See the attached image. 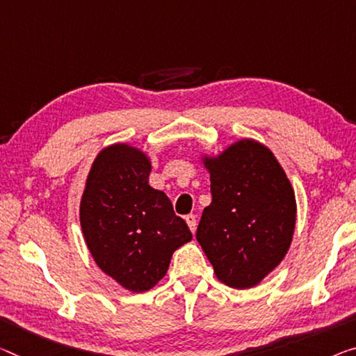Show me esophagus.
<instances>
[{
	"mask_svg": "<svg viewBox=\"0 0 356 356\" xmlns=\"http://www.w3.org/2000/svg\"><path fill=\"white\" fill-rule=\"evenodd\" d=\"M184 220H186V222H188V226H189V229H191V232H195V229H197V221H195V215H186L184 216Z\"/></svg>",
	"mask_w": 356,
	"mask_h": 356,
	"instance_id": "obj_1",
	"label": "esophagus"
}]
</instances>
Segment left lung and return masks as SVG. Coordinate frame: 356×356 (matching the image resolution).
<instances>
[{"instance_id": "8db88e82", "label": "left lung", "mask_w": 356, "mask_h": 356, "mask_svg": "<svg viewBox=\"0 0 356 356\" xmlns=\"http://www.w3.org/2000/svg\"><path fill=\"white\" fill-rule=\"evenodd\" d=\"M211 204L202 213L197 242L224 285L253 288L285 258L296 224L291 183L269 147L243 138L204 157Z\"/></svg>"}]
</instances>
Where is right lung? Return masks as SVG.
I'll use <instances>...</instances> for the list:
<instances>
[{"label":"right lung","instance_id":"1","mask_svg":"<svg viewBox=\"0 0 356 356\" xmlns=\"http://www.w3.org/2000/svg\"><path fill=\"white\" fill-rule=\"evenodd\" d=\"M151 161L143 151L116 143L98 152L81 199L79 220L97 266L134 293L165 275L175 250L193 240L172 202L151 188Z\"/></svg>","mask_w":356,"mask_h":356}]
</instances>
